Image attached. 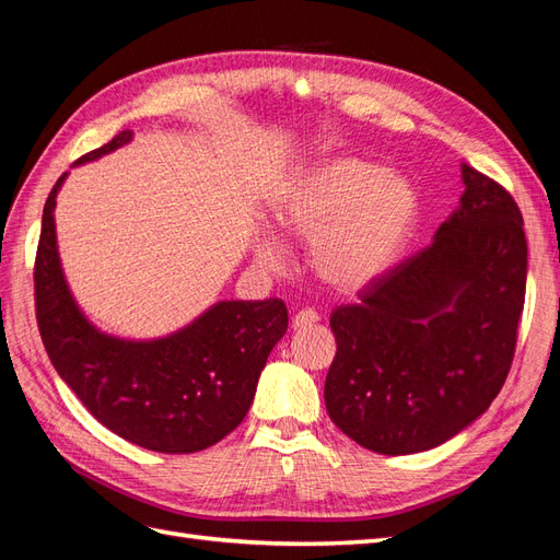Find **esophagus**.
I'll use <instances>...</instances> for the list:
<instances>
[{
	"mask_svg": "<svg viewBox=\"0 0 560 560\" xmlns=\"http://www.w3.org/2000/svg\"><path fill=\"white\" fill-rule=\"evenodd\" d=\"M319 319V313L315 308H303L299 311L294 317H292V327L294 329H306L311 325H315V322Z\"/></svg>",
	"mask_w": 560,
	"mask_h": 560,
	"instance_id": "34e87169",
	"label": "esophagus"
}]
</instances>
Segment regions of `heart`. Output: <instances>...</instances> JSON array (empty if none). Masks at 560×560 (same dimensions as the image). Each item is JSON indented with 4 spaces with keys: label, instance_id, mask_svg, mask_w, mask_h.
<instances>
[{
    "label": "heart",
    "instance_id": "obj_1",
    "mask_svg": "<svg viewBox=\"0 0 560 560\" xmlns=\"http://www.w3.org/2000/svg\"><path fill=\"white\" fill-rule=\"evenodd\" d=\"M413 186L362 159L315 165L287 194L280 224L311 243L315 273L336 290H360L393 264L416 219ZM264 266L282 264L276 241H259Z\"/></svg>",
    "mask_w": 560,
    "mask_h": 560
}]
</instances>
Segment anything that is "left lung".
I'll list each match as a JSON object with an SVG mask.
<instances>
[{
	"label": "left lung",
	"instance_id": "1",
	"mask_svg": "<svg viewBox=\"0 0 560 560\" xmlns=\"http://www.w3.org/2000/svg\"><path fill=\"white\" fill-rule=\"evenodd\" d=\"M434 241L338 306L325 383L334 425L383 455L448 442L498 397L516 352L528 245L512 194L463 163Z\"/></svg>",
	"mask_w": 560,
	"mask_h": 560
}]
</instances>
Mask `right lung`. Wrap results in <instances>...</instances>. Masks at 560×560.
Instances as JSON below:
<instances>
[{"mask_svg":"<svg viewBox=\"0 0 560 560\" xmlns=\"http://www.w3.org/2000/svg\"><path fill=\"white\" fill-rule=\"evenodd\" d=\"M118 132L77 163L130 142ZM50 189L35 259V306L44 348L60 378L107 430L156 453H196L222 442L247 416L261 369L287 331L282 299L219 301L156 341L100 334L67 290L56 247Z\"/></svg>","mask_w":560,"mask_h":560,"instance_id":"add662e5","label":"right lung"}]
</instances>
